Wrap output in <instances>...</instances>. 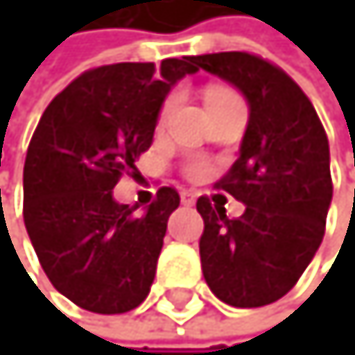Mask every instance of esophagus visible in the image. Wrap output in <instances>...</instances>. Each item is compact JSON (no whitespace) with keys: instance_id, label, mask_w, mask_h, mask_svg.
I'll list each match as a JSON object with an SVG mask.
<instances>
[{"instance_id":"34e87169","label":"esophagus","mask_w":355,"mask_h":355,"mask_svg":"<svg viewBox=\"0 0 355 355\" xmlns=\"http://www.w3.org/2000/svg\"><path fill=\"white\" fill-rule=\"evenodd\" d=\"M180 202H182L184 207H193V205H196V196H193L191 191H182V193H180Z\"/></svg>"}]
</instances>
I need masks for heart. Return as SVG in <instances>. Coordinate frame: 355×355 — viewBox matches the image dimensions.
Returning <instances> with one entry per match:
<instances>
[{"label":"heart","mask_w":355,"mask_h":355,"mask_svg":"<svg viewBox=\"0 0 355 355\" xmlns=\"http://www.w3.org/2000/svg\"><path fill=\"white\" fill-rule=\"evenodd\" d=\"M224 93H229L227 91V88H211V91L207 93V100H209V97H218V95H224ZM175 100H178V97L175 95H171L168 97V100L164 102V108H162V115H159V117H166L168 115V111H171V108H173V104H175ZM193 171H196V173H202V171H205V166H202V164H196V166H193Z\"/></svg>","instance_id":"heart-1"}]
</instances>
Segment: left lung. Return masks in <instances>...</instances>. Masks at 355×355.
<instances>
[{"label":"left lung","mask_w":355,"mask_h":355,"mask_svg":"<svg viewBox=\"0 0 355 355\" xmlns=\"http://www.w3.org/2000/svg\"><path fill=\"white\" fill-rule=\"evenodd\" d=\"M196 64L249 104L240 157L220 180L244 213L229 220L224 207L198 200L202 273L222 302L264 306L293 289L322 242L334 196L329 139L302 88L262 57L211 53Z\"/></svg>","instance_id":"obj_1"}]
</instances>
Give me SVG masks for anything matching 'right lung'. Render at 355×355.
Segmentation results:
<instances>
[{
    "label": "right lung",
    "instance_id": "right-lung-1",
    "mask_svg": "<svg viewBox=\"0 0 355 355\" xmlns=\"http://www.w3.org/2000/svg\"><path fill=\"white\" fill-rule=\"evenodd\" d=\"M196 57L100 66L71 82L44 111L24 164V224L49 280L93 313L142 304L155 278L168 216L180 207L162 187L144 213L113 189L153 142L159 108Z\"/></svg>",
    "mask_w": 355,
    "mask_h": 355
}]
</instances>
